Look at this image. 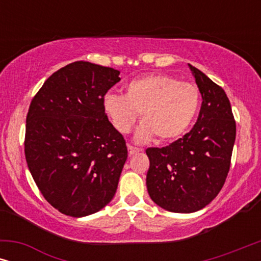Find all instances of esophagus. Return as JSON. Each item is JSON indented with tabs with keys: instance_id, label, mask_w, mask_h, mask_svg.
Wrapping results in <instances>:
<instances>
[{
	"instance_id": "1",
	"label": "esophagus",
	"mask_w": 261,
	"mask_h": 261,
	"mask_svg": "<svg viewBox=\"0 0 261 261\" xmlns=\"http://www.w3.org/2000/svg\"><path fill=\"white\" fill-rule=\"evenodd\" d=\"M139 152H140V149L137 148V147H133V146H130V145H128V154L134 155V154H137V153H139Z\"/></svg>"
}]
</instances>
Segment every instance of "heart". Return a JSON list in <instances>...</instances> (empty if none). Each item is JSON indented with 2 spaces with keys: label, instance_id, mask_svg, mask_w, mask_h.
<instances>
[{
  "label": "heart",
  "instance_id": "b5f03b06",
  "mask_svg": "<svg viewBox=\"0 0 261 261\" xmlns=\"http://www.w3.org/2000/svg\"><path fill=\"white\" fill-rule=\"evenodd\" d=\"M198 107L197 87L167 74L137 78L126 85L124 95L108 92L103 97V110L120 133H128L140 114L141 126L135 133L138 142L153 137L158 141L179 138L190 127Z\"/></svg>",
  "mask_w": 261,
  "mask_h": 261
}]
</instances>
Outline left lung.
Instances as JSON below:
<instances>
[{"label": "left lung", "instance_id": "obj_1", "mask_svg": "<svg viewBox=\"0 0 261 261\" xmlns=\"http://www.w3.org/2000/svg\"><path fill=\"white\" fill-rule=\"evenodd\" d=\"M189 67L203 99L197 122L166 147L146 149L149 197L160 208L181 214L203 209L222 189L237 134L223 89L195 66Z\"/></svg>", "mask_w": 261, "mask_h": 261}]
</instances>
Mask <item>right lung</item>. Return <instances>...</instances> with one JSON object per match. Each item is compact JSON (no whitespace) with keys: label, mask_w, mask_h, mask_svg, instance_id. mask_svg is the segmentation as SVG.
Wrapping results in <instances>:
<instances>
[{"label":"right lung","mask_w":261,"mask_h":261,"mask_svg":"<svg viewBox=\"0 0 261 261\" xmlns=\"http://www.w3.org/2000/svg\"><path fill=\"white\" fill-rule=\"evenodd\" d=\"M119 74L97 64L71 63L32 99L24 138L28 169L46 201L65 215L97 213L116 192L127 146L103 110V97Z\"/></svg>","instance_id":"1"}]
</instances>
